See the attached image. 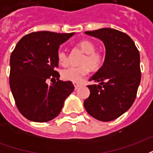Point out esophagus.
I'll list each match as a JSON object with an SVG mask.
<instances>
[{
	"instance_id": "obj_1",
	"label": "esophagus",
	"mask_w": 153,
	"mask_h": 153,
	"mask_svg": "<svg viewBox=\"0 0 153 153\" xmlns=\"http://www.w3.org/2000/svg\"><path fill=\"white\" fill-rule=\"evenodd\" d=\"M74 88L77 89V88H79L80 86H81V84L80 83H74Z\"/></svg>"
}]
</instances>
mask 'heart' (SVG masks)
Segmentation results:
<instances>
[{"label": "heart", "mask_w": 153, "mask_h": 153, "mask_svg": "<svg viewBox=\"0 0 153 153\" xmlns=\"http://www.w3.org/2000/svg\"><path fill=\"white\" fill-rule=\"evenodd\" d=\"M79 47L86 53L83 58L82 65L80 67H67L61 71L62 79L72 82H79L81 78L86 75L88 72V67L91 70H97L102 66L103 63V55L99 51H96L95 44L89 40H83L79 43ZM57 59L60 65H65L68 62V55L63 49H60L57 52Z\"/></svg>", "instance_id": "b5f03b06"}]
</instances>
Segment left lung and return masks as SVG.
I'll use <instances>...</instances> for the list:
<instances>
[{"label": "left lung", "instance_id": "8db88e82", "mask_svg": "<svg viewBox=\"0 0 153 153\" xmlns=\"http://www.w3.org/2000/svg\"><path fill=\"white\" fill-rule=\"evenodd\" d=\"M85 33L102 42L103 65L90 78L98 84L88 85L90 95L83 105L87 112L101 121H111L126 112L134 102L141 80L140 55L129 36L104 28Z\"/></svg>", "mask_w": 153, "mask_h": 153}]
</instances>
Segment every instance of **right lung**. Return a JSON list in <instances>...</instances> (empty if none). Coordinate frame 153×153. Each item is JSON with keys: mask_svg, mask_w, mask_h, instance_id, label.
Returning <instances> with one entry per match:
<instances>
[{"mask_svg": "<svg viewBox=\"0 0 153 153\" xmlns=\"http://www.w3.org/2000/svg\"><path fill=\"white\" fill-rule=\"evenodd\" d=\"M74 33H57L39 31L19 41L10 56V87L19 112L33 122L56 118L64 102L74 89L71 81H60L57 52L60 45ZM56 77L49 85L47 79Z\"/></svg>", "mask_w": 153, "mask_h": 153, "instance_id": "add662e5", "label": "right lung"}]
</instances>
